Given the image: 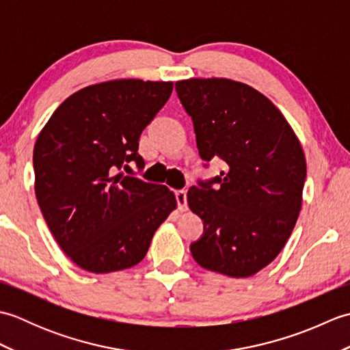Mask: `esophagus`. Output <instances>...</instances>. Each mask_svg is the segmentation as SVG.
Listing matches in <instances>:
<instances>
[{
  "label": "esophagus",
  "mask_w": 350,
  "mask_h": 350,
  "mask_svg": "<svg viewBox=\"0 0 350 350\" xmlns=\"http://www.w3.org/2000/svg\"><path fill=\"white\" fill-rule=\"evenodd\" d=\"M176 198H177V207H179V211L185 212L188 211V202H187V191H177L176 192Z\"/></svg>",
  "instance_id": "34e87169"
}]
</instances>
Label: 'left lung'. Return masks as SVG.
Segmentation results:
<instances>
[{"instance_id": "1", "label": "left lung", "mask_w": 350, "mask_h": 350, "mask_svg": "<svg viewBox=\"0 0 350 350\" xmlns=\"http://www.w3.org/2000/svg\"><path fill=\"white\" fill-rule=\"evenodd\" d=\"M176 92L194 122L200 156L228 165L188 191L189 209L204 224L192 257L212 272L251 277L280 254L298 221L307 176L302 146L281 111L251 85L191 78L177 81Z\"/></svg>"}]
</instances>
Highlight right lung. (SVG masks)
Instances as JSON below:
<instances>
[{"mask_svg": "<svg viewBox=\"0 0 350 350\" xmlns=\"http://www.w3.org/2000/svg\"><path fill=\"white\" fill-rule=\"evenodd\" d=\"M171 92V81L113 79L84 87L54 111L36 139L37 203L64 254L88 272L138 265L176 209L165 185L116 174L124 162L144 165L139 135Z\"/></svg>", "mask_w": 350, "mask_h": 350, "instance_id": "obj_1", "label": "right lung"}]
</instances>
